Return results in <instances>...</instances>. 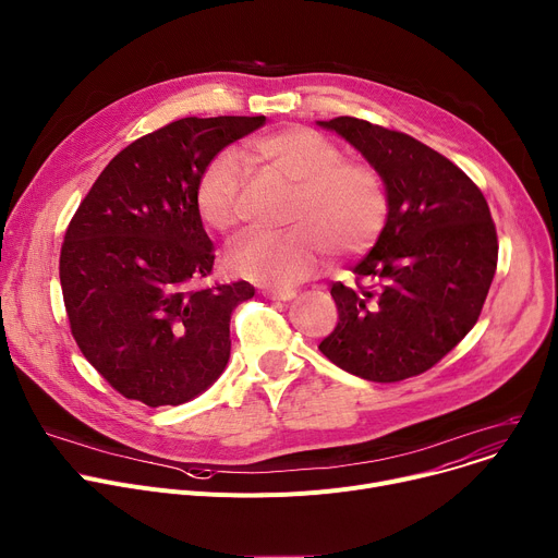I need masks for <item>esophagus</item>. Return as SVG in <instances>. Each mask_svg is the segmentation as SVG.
Returning a JSON list of instances; mask_svg holds the SVG:
<instances>
[{
	"instance_id": "34e87169",
	"label": "esophagus",
	"mask_w": 558,
	"mask_h": 558,
	"mask_svg": "<svg viewBox=\"0 0 558 558\" xmlns=\"http://www.w3.org/2000/svg\"><path fill=\"white\" fill-rule=\"evenodd\" d=\"M263 295L265 299H269V301H291L293 295H295V291H276V289H267V291H263Z\"/></svg>"
}]
</instances>
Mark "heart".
Instances as JSON below:
<instances>
[{"mask_svg": "<svg viewBox=\"0 0 558 558\" xmlns=\"http://www.w3.org/2000/svg\"><path fill=\"white\" fill-rule=\"evenodd\" d=\"M248 166L265 163L295 183L284 233L251 235L229 251V269L265 287H291L316 276L329 253L356 255L386 227L390 193L381 170L343 159L341 147L303 125L274 130L240 150ZM235 153L217 155L197 183V213L206 229H240L244 165Z\"/></svg>", "mask_w": 558, "mask_h": 558, "instance_id": "b5f03b06", "label": "heart"}]
</instances>
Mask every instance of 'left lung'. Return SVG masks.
Listing matches in <instances>:
<instances>
[{
  "label": "left lung",
  "instance_id": "left-lung-1",
  "mask_svg": "<svg viewBox=\"0 0 558 558\" xmlns=\"http://www.w3.org/2000/svg\"><path fill=\"white\" fill-rule=\"evenodd\" d=\"M381 170L388 221L354 269L331 284L339 323L318 350L367 381L417 377L477 323L498 265V235L477 185L422 141L352 117L320 121Z\"/></svg>",
  "mask_w": 558,
  "mask_h": 558
}]
</instances>
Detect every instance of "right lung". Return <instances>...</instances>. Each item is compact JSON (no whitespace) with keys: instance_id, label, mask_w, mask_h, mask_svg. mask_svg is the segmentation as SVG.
I'll list each match as a JSON object with an SVG mask.
<instances>
[{"instance_id":"obj_1","label":"right lung","mask_w":558,"mask_h":558,"mask_svg":"<svg viewBox=\"0 0 558 558\" xmlns=\"http://www.w3.org/2000/svg\"><path fill=\"white\" fill-rule=\"evenodd\" d=\"M265 121H172L111 159L73 213L60 251L71 337L125 399L179 405L225 373L231 314L255 289H195L215 263L195 195L217 153Z\"/></svg>"}]
</instances>
